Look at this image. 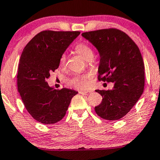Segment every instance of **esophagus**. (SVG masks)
<instances>
[{
  "mask_svg": "<svg viewBox=\"0 0 160 160\" xmlns=\"http://www.w3.org/2000/svg\"><path fill=\"white\" fill-rule=\"evenodd\" d=\"M79 93L81 94V95H88V94L90 93V92H88V91H79Z\"/></svg>",
  "mask_w": 160,
  "mask_h": 160,
  "instance_id": "obj_1",
  "label": "esophagus"
}]
</instances>
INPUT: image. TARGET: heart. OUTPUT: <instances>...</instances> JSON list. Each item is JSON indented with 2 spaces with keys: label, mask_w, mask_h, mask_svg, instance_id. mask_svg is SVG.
Returning <instances> with one entry per match:
<instances>
[{
  "label": "heart",
  "mask_w": 160,
  "mask_h": 160,
  "mask_svg": "<svg viewBox=\"0 0 160 160\" xmlns=\"http://www.w3.org/2000/svg\"><path fill=\"white\" fill-rule=\"evenodd\" d=\"M75 51L77 53L81 55L84 59L88 60L93 57V51L89 46L85 43H79L75 47ZM66 60V57L65 54H62L60 57V64L64 65ZM86 76H77L71 79L69 82L75 87L79 88H86L87 87V82H86Z\"/></svg>",
  "instance_id": "obj_1"
}]
</instances>
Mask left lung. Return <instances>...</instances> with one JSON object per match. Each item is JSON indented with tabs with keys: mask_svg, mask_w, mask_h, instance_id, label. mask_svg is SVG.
Wrapping results in <instances>:
<instances>
[{
	"mask_svg": "<svg viewBox=\"0 0 160 160\" xmlns=\"http://www.w3.org/2000/svg\"><path fill=\"white\" fill-rule=\"evenodd\" d=\"M82 36L99 53L98 80L114 84L112 89L95 90L103 100L95 110L106 120H118L143 93L145 65L139 49L130 36L117 29L82 32Z\"/></svg>",
	"mask_w": 160,
	"mask_h": 160,
	"instance_id": "8db88e82",
	"label": "left lung"
}]
</instances>
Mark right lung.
Here are the masks:
<instances>
[{
	"label": "right lung",
	"instance_id": "1",
	"mask_svg": "<svg viewBox=\"0 0 160 160\" xmlns=\"http://www.w3.org/2000/svg\"><path fill=\"white\" fill-rule=\"evenodd\" d=\"M79 31L38 32L23 50L17 84L24 105L37 122L53 124L66 114L71 100L78 93L73 89H54L47 80L58 68L61 56L80 35Z\"/></svg>",
	"mask_w": 160,
	"mask_h": 160
}]
</instances>
